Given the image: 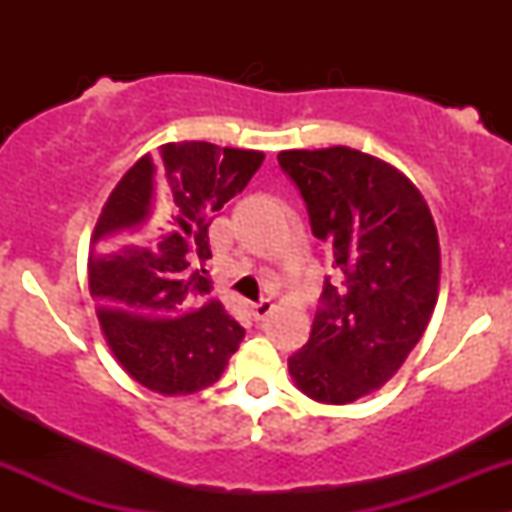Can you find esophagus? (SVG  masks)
Wrapping results in <instances>:
<instances>
[{"label": "esophagus", "instance_id": "1", "mask_svg": "<svg viewBox=\"0 0 512 512\" xmlns=\"http://www.w3.org/2000/svg\"><path fill=\"white\" fill-rule=\"evenodd\" d=\"M272 307L275 304L270 299H260V302H252V314H255V319H265L272 312Z\"/></svg>", "mask_w": 512, "mask_h": 512}]
</instances>
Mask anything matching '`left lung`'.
I'll list each match as a JSON object with an SVG mask.
<instances>
[{
    "label": "left lung",
    "mask_w": 512,
    "mask_h": 512,
    "mask_svg": "<svg viewBox=\"0 0 512 512\" xmlns=\"http://www.w3.org/2000/svg\"><path fill=\"white\" fill-rule=\"evenodd\" d=\"M277 160L337 270L289 374L309 399L352 404L381 389L426 332L441 272L436 225L416 185L384 160L347 146Z\"/></svg>",
    "instance_id": "1"
}]
</instances>
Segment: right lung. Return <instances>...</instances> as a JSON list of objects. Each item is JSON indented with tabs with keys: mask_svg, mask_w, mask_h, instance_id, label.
I'll list each match as a JSON object with an SVG mask.
<instances>
[{
	"mask_svg": "<svg viewBox=\"0 0 512 512\" xmlns=\"http://www.w3.org/2000/svg\"><path fill=\"white\" fill-rule=\"evenodd\" d=\"M260 151L165 143L118 180L98 218L89 289L106 342L146 389L185 396L213 386L245 329L210 299L213 213L245 190Z\"/></svg>",
	"mask_w": 512,
	"mask_h": 512,
	"instance_id": "right-lung-1",
	"label": "right lung"
}]
</instances>
